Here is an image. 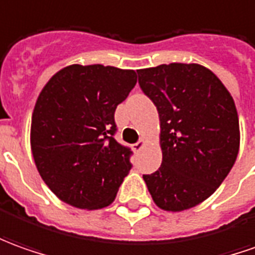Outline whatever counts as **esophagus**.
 Returning a JSON list of instances; mask_svg holds the SVG:
<instances>
[{"label": "esophagus", "instance_id": "obj_1", "mask_svg": "<svg viewBox=\"0 0 255 255\" xmlns=\"http://www.w3.org/2000/svg\"><path fill=\"white\" fill-rule=\"evenodd\" d=\"M143 145H145V141H143V139H139V141L135 142L134 145H132V149H134L135 152H138V150H141L142 148H143Z\"/></svg>", "mask_w": 255, "mask_h": 255}]
</instances>
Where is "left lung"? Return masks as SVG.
Masks as SVG:
<instances>
[{
	"label": "left lung",
	"instance_id": "left-lung-1",
	"mask_svg": "<svg viewBox=\"0 0 255 255\" xmlns=\"http://www.w3.org/2000/svg\"><path fill=\"white\" fill-rule=\"evenodd\" d=\"M136 72L159 113L163 155L160 167L143 180L159 208L190 209L216 191L236 162L240 131L233 98L198 64L171 62Z\"/></svg>",
	"mask_w": 255,
	"mask_h": 255
}]
</instances>
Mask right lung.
I'll return each mask as SVG.
<instances>
[{
  "label": "right lung",
  "mask_w": 255,
  "mask_h": 255,
  "mask_svg": "<svg viewBox=\"0 0 255 255\" xmlns=\"http://www.w3.org/2000/svg\"><path fill=\"white\" fill-rule=\"evenodd\" d=\"M136 84L132 69L69 65L40 92L30 145L48 188L81 209L110 205L131 170L132 150L114 139V112Z\"/></svg>",
  "instance_id": "obj_1"
}]
</instances>
